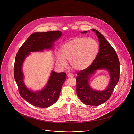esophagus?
I'll list each match as a JSON object with an SVG mask.
<instances>
[{"label": "esophagus", "mask_w": 134, "mask_h": 134, "mask_svg": "<svg viewBox=\"0 0 134 134\" xmlns=\"http://www.w3.org/2000/svg\"><path fill=\"white\" fill-rule=\"evenodd\" d=\"M67 77H74V75L72 74H71V73H69L67 75Z\"/></svg>", "instance_id": "esophagus-1"}]
</instances>
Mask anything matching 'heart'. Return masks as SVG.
Segmentation results:
<instances>
[{
    "mask_svg": "<svg viewBox=\"0 0 134 134\" xmlns=\"http://www.w3.org/2000/svg\"><path fill=\"white\" fill-rule=\"evenodd\" d=\"M99 51L98 42L94 38L76 37L61 47L62 56H57V63L62 67L70 62L72 67L82 70L88 67L95 60Z\"/></svg>",
    "mask_w": 134,
    "mask_h": 134,
    "instance_id": "heart-1",
    "label": "heart"
}]
</instances>
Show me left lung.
<instances>
[{
	"instance_id": "left-lung-1",
	"label": "left lung",
	"mask_w": 134,
	"mask_h": 134,
	"mask_svg": "<svg viewBox=\"0 0 134 134\" xmlns=\"http://www.w3.org/2000/svg\"><path fill=\"white\" fill-rule=\"evenodd\" d=\"M92 30L96 33L99 38V52L95 60L88 67L78 72L76 79L77 93L80 100L85 104L98 106L108 100L111 97L120 79V67L117 54L111 45L98 31L95 29ZM87 32L86 31L82 33ZM100 69H107L111 76L110 84L102 92L93 90L88 83V79L95 71Z\"/></svg>"
}]
</instances>
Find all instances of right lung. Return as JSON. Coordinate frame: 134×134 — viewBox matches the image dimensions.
<instances>
[{"instance_id": "obj_1", "label": "right lung", "mask_w": 134, "mask_h": 134, "mask_svg": "<svg viewBox=\"0 0 134 134\" xmlns=\"http://www.w3.org/2000/svg\"><path fill=\"white\" fill-rule=\"evenodd\" d=\"M62 32L52 31L32 34L18 51L14 65V77L21 97L30 104L38 108H47L58 100L62 87L66 79V73H56L53 71L45 88L40 91L29 90L23 82L22 65L30 52L42 51L51 48L54 42L62 36Z\"/></svg>"}]
</instances>
